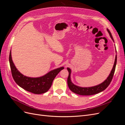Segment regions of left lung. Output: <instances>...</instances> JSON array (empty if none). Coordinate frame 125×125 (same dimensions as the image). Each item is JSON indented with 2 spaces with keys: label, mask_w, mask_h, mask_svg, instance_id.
I'll use <instances>...</instances> for the list:
<instances>
[{
  "label": "left lung",
  "mask_w": 125,
  "mask_h": 125,
  "mask_svg": "<svg viewBox=\"0 0 125 125\" xmlns=\"http://www.w3.org/2000/svg\"><path fill=\"white\" fill-rule=\"evenodd\" d=\"M107 31L108 32L109 36L111 37L113 41L114 42V40L113 39V37L112 35V34L109 30L107 29ZM117 63V55H116L115 59V62L114 63V66H113V68L111 71V73L107 78L106 80L100 84H98L97 85L94 86H91V87H81L78 85L74 84L73 82H72L70 78V75L71 73V70L69 68H67V70L69 72V75L67 79V83L68 85L69 88L74 93H76L79 95H94L97 93H99L102 91H103L105 89L107 88V86L110 84L111 82L114 75L116 65Z\"/></svg>",
  "instance_id": "1"
}]
</instances>
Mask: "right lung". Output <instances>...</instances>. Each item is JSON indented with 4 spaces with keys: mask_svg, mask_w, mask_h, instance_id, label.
Wrapping results in <instances>:
<instances>
[{
    "mask_svg": "<svg viewBox=\"0 0 125 125\" xmlns=\"http://www.w3.org/2000/svg\"><path fill=\"white\" fill-rule=\"evenodd\" d=\"M9 63L12 77L16 83L27 91L36 94L46 92L50 89L55 78L63 67L51 70L43 76L36 78L26 77L20 73L12 61L11 51L9 55Z\"/></svg>",
    "mask_w": 125,
    "mask_h": 125,
    "instance_id": "1",
    "label": "right lung"
}]
</instances>
